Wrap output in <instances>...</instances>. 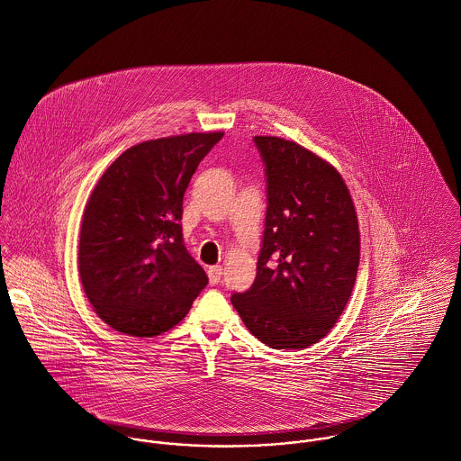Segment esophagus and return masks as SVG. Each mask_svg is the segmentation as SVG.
<instances>
[{"label":"esophagus","mask_w":461,"mask_h":461,"mask_svg":"<svg viewBox=\"0 0 461 461\" xmlns=\"http://www.w3.org/2000/svg\"><path fill=\"white\" fill-rule=\"evenodd\" d=\"M208 278H210V284H219L221 278H222V267L221 266H212L208 267Z\"/></svg>","instance_id":"esophagus-1"}]
</instances>
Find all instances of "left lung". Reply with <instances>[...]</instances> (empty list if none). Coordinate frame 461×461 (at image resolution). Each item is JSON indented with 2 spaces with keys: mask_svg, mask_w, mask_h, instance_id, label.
<instances>
[{
  "mask_svg": "<svg viewBox=\"0 0 461 461\" xmlns=\"http://www.w3.org/2000/svg\"><path fill=\"white\" fill-rule=\"evenodd\" d=\"M266 165L267 212L257 278L231 303L248 330L276 350L309 348L343 314L361 235L341 174L312 150L255 136Z\"/></svg>",
  "mask_w": 461,
  "mask_h": 461,
  "instance_id": "1",
  "label": "left lung"
}]
</instances>
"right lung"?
<instances>
[{
    "label": "right lung",
    "mask_w": 461,
    "mask_h": 461,
    "mask_svg": "<svg viewBox=\"0 0 461 461\" xmlns=\"http://www.w3.org/2000/svg\"><path fill=\"white\" fill-rule=\"evenodd\" d=\"M224 132L147 140L122 152L84 208L78 273L95 312L111 329L152 338L170 330L206 287L183 244V195Z\"/></svg>",
    "instance_id": "right-lung-1"
}]
</instances>
